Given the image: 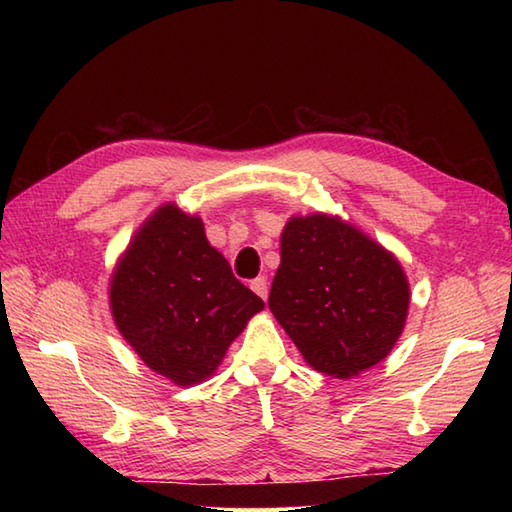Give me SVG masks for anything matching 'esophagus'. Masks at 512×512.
<instances>
[{
  "mask_svg": "<svg viewBox=\"0 0 512 512\" xmlns=\"http://www.w3.org/2000/svg\"><path fill=\"white\" fill-rule=\"evenodd\" d=\"M250 288H253L262 299L268 297V281H266V277H257V279L250 281Z\"/></svg>",
  "mask_w": 512,
  "mask_h": 512,
  "instance_id": "obj_1",
  "label": "esophagus"
}]
</instances>
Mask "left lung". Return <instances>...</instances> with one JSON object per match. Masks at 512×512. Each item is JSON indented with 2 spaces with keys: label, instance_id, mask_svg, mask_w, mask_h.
Masks as SVG:
<instances>
[{
  "label": "left lung",
  "instance_id": "1",
  "mask_svg": "<svg viewBox=\"0 0 512 512\" xmlns=\"http://www.w3.org/2000/svg\"><path fill=\"white\" fill-rule=\"evenodd\" d=\"M268 308L310 367L350 378L396 345L409 281L389 250L341 217H290Z\"/></svg>",
  "mask_w": 512,
  "mask_h": 512
}]
</instances>
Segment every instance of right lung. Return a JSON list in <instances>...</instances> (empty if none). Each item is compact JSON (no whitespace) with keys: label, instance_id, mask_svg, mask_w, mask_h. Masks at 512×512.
Segmentation results:
<instances>
[{"label":"right lung","instance_id":"1","mask_svg":"<svg viewBox=\"0 0 512 512\" xmlns=\"http://www.w3.org/2000/svg\"><path fill=\"white\" fill-rule=\"evenodd\" d=\"M118 332L149 369L198 385L264 301L235 279L198 215L162 204L138 228L110 279Z\"/></svg>","mask_w":512,"mask_h":512}]
</instances>
